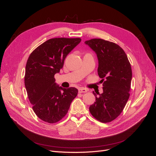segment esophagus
Here are the masks:
<instances>
[{"label":"esophagus","instance_id":"1","mask_svg":"<svg viewBox=\"0 0 156 156\" xmlns=\"http://www.w3.org/2000/svg\"><path fill=\"white\" fill-rule=\"evenodd\" d=\"M78 90L79 93H85V92H87L88 91L87 90L84 88H79Z\"/></svg>","mask_w":156,"mask_h":156}]
</instances>
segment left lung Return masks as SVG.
I'll use <instances>...</instances> for the list:
<instances>
[{"label":"left lung","mask_w":156,"mask_h":156,"mask_svg":"<svg viewBox=\"0 0 156 156\" xmlns=\"http://www.w3.org/2000/svg\"><path fill=\"white\" fill-rule=\"evenodd\" d=\"M84 44L95 52L98 60V75L102 80L103 93L89 107L91 115L103 123L119 116L129 97L132 71L127 56L120 47L102 39H92Z\"/></svg>","instance_id":"obj_1"}]
</instances>
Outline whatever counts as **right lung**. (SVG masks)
I'll use <instances>...</instances> for the list:
<instances>
[{
	"label": "right lung",
	"mask_w": 156,
	"mask_h": 156,
	"mask_svg": "<svg viewBox=\"0 0 156 156\" xmlns=\"http://www.w3.org/2000/svg\"><path fill=\"white\" fill-rule=\"evenodd\" d=\"M81 41L66 37L50 39L33 51L28 58L25 85L33 111L43 121L53 124L60 120L77 95V88L59 87L54 76Z\"/></svg>",
	"instance_id": "1"
}]
</instances>
